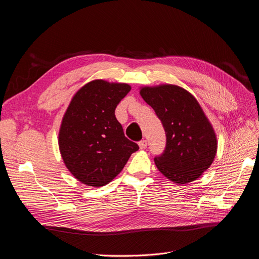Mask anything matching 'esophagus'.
I'll use <instances>...</instances> for the list:
<instances>
[{
	"instance_id": "obj_1",
	"label": "esophagus",
	"mask_w": 259,
	"mask_h": 259,
	"mask_svg": "<svg viewBox=\"0 0 259 259\" xmlns=\"http://www.w3.org/2000/svg\"><path fill=\"white\" fill-rule=\"evenodd\" d=\"M138 144H139L140 149H145V148L147 147V141H146V140H142V141H140Z\"/></svg>"
}]
</instances>
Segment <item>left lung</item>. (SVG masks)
Here are the masks:
<instances>
[{
	"instance_id": "obj_1",
	"label": "left lung",
	"mask_w": 259,
	"mask_h": 259,
	"mask_svg": "<svg viewBox=\"0 0 259 259\" xmlns=\"http://www.w3.org/2000/svg\"><path fill=\"white\" fill-rule=\"evenodd\" d=\"M140 95L162 121L166 147L155 158L159 171L178 185L199 179L214 161L218 139L196 98L176 84L141 87Z\"/></svg>"
}]
</instances>
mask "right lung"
<instances>
[{"label":"right lung","instance_id":"obj_1","mask_svg":"<svg viewBox=\"0 0 259 259\" xmlns=\"http://www.w3.org/2000/svg\"><path fill=\"white\" fill-rule=\"evenodd\" d=\"M131 89L127 83L92 80L74 94L64 114L58 132L60 155L72 176L87 186L109 184L139 149L115 116L117 104Z\"/></svg>","mask_w":259,"mask_h":259}]
</instances>
